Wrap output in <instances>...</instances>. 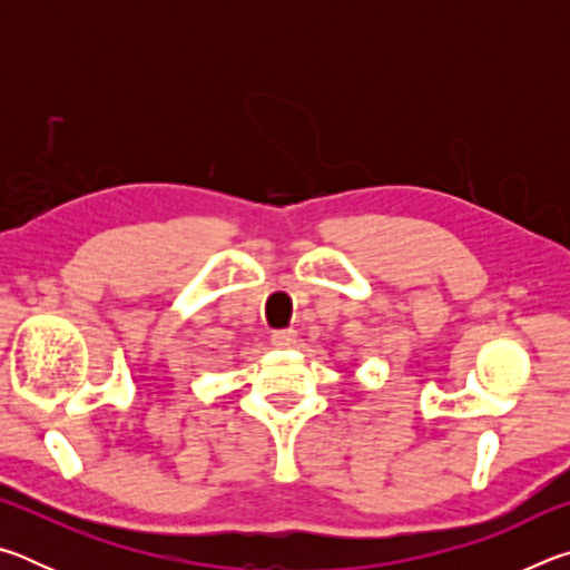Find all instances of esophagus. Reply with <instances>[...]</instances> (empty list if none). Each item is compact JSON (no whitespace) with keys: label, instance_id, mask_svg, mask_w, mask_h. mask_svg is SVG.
<instances>
[{"label":"esophagus","instance_id":"obj_1","mask_svg":"<svg viewBox=\"0 0 570 570\" xmlns=\"http://www.w3.org/2000/svg\"><path fill=\"white\" fill-rule=\"evenodd\" d=\"M272 342L276 344V346H292L294 342H296V332L294 330H278V332H274L272 334Z\"/></svg>","mask_w":570,"mask_h":570}]
</instances>
